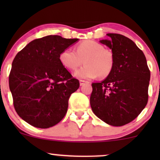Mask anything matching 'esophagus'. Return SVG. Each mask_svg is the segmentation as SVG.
I'll list each match as a JSON object with an SVG mask.
<instances>
[{
    "label": "esophagus",
    "mask_w": 160,
    "mask_h": 160,
    "mask_svg": "<svg viewBox=\"0 0 160 160\" xmlns=\"http://www.w3.org/2000/svg\"><path fill=\"white\" fill-rule=\"evenodd\" d=\"M86 82H88L85 81V80H80V85L82 86V85H84L85 83H86Z\"/></svg>",
    "instance_id": "34e87169"
}]
</instances>
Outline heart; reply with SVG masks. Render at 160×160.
Returning <instances> with one entry per match:
<instances>
[{
    "label": "heart",
    "mask_w": 160,
    "mask_h": 160,
    "mask_svg": "<svg viewBox=\"0 0 160 160\" xmlns=\"http://www.w3.org/2000/svg\"><path fill=\"white\" fill-rule=\"evenodd\" d=\"M59 60L66 68L74 71L82 63L85 65L78 69L74 75L80 79H93L98 76L105 78L111 74L114 67V56L112 51L104 49L103 45L94 40H85L75 47L64 49Z\"/></svg>",
    "instance_id": "1"
}]
</instances>
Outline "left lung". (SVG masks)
<instances>
[{
	"label": "left lung",
	"mask_w": 160,
	"mask_h": 160,
	"mask_svg": "<svg viewBox=\"0 0 160 160\" xmlns=\"http://www.w3.org/2000/svg\"><path fill=\"white\" fill-rule=\"evenodd\" d=\"M100 40L111 49L114 67L101 82H93L90 105L106 123L122 126L141 113L148 101L150 71L146 57L136 44L122 34H107Z\"/></svg>",
	"instance_id": "obj_1"
}]
</instances>
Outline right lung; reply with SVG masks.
<instances>
[{
    "label": "right lung",
    "mask_w": 160,
    "mask_h": 160,
    "mask_svg": "<svg viewBox=\"0 0 160 160\" xmlns=\"http://www.w3.org/2000/svg\"><path fill=\"white\" fill-rule=\"evenodd\" d=\"M78 40L49 35L32 40L16 54L9 86L16 113L28 123L47 128L64 118L80 82L62 65L59 55Z\"/></svg>",
    "instance_id": "right-lung-1"
}]
</instances>
